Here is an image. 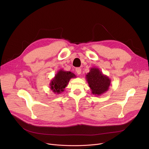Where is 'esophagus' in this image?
Wrapping results in <instances>:
<instances>
[{"label": "esophagus", "instance_id": "obj_1", "mask_svg": "<svg viewBox=\"0 0 149 149\" xmlns=\"http://www.w3.org/2000/svg\"><path fill=\"white\" fill-rule=\"evenodd\" d=\"M75 71H76L77 74H78V75H79V74H81V69L79 68H76V69H75Z\"/></svg>", "mask_w": 149, "mask_h": 149}]
</instances>
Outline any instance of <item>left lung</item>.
Instances as JSON below:
<instances>
[{
    "label": "left lung",
    "instance_id": "left-lung-1",
    "mask_svg": "<svg viewBox=\"0 0 149 149\" xmlns=\"http://www.w3.org/2000/svg\"><path fill=\"white\" fill-rule=\"evenodd\" d=\"M86 78L93 94L99 96L109 90L111 80L98 68L92 67Z\"/></svg>",
    "mask_w": 149,
    "mask_h": 149
}]
</instances>
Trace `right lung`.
Here are the masks:
<instances>
[{
    "mask_svg": "<svg viewBox=\"0 0 149 149\" xmlns=\"http://www.w3.org/2000/svg\"><path fill=\"white\" fill-rule=\"evenodd\" d=\"M76 77V75L71 71H65L62 69L60 70L51 81L49 84L50 89L55 94H59L64 91L70 79Z\"/></svg>",
    "mask_w": 149,
    "mask_h": 149,
    "instance_id": "obj_1",
    "label": "right lung"
}]
</instances>
